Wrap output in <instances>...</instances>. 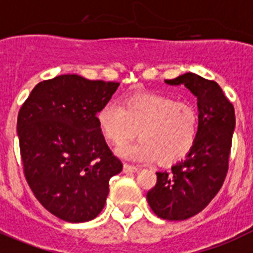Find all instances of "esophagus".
Wrapping results in <instances>:
<instances>
[{"mask_svg":"<svg viewBox=\"0 0 253 253\" xmlns=\"http://www.w3.org/2000/svg\"><path fill=\"white\" fill-rule=\"evenodd\" d=\"M139 171L137 167H133L131 165H123V172L125 173H135Z\"/></svg>","mask_w":253,"mask_h":253,"instance_id":"1","label":"esophagus"}]
</instances>
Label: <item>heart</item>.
I'll return each instance as SVG.
<instances>
[{
    "label": "heart",
    "instance_id": "obj_1",
    "mask_svg": "<svg viewBox=\"0 0 253 253\" xmlns=\"http://www.w3.org/2000/svg\"><path fill=\"white\" fill-rule=\"evenodd\" d=\"M97 125L104 137L122 145L139 132L142 140L116 149L118 157L133 162L171 165L193 149L199 133V113L189 101H176L163 94H137L122 105L108 103L97 113Z\"/></svg>",
    "mask_w": 253,
    "mask_h": 253
}]
</instances>
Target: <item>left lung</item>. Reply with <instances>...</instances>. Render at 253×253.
<instances>
[{
  "label": "left lung",
  "instance_id": "left-lung-1",
  "mask_svg": "<svg viewBox=\"0 0 253 253\" xmlns=\"http://www.w3.org/2000/svg\"><path fill=\"white\" fill-rule=\"evenodd\" d=\"M165 82L171 86L184 84L197 97L199 133L184 161L173 165L169 172H157V184L146 199L158 217L181 221L202 211L224 184L235 113L215 81L185 73Z\"/></svg>",
  "mask_w": 253,
  "mask_h": 253
}]
</instances>
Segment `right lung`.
<instances>
[{
	"mask_svg": "<svg viewBox=\"0 0 253 253\" xmlns=\"http://www.w3.org/2000/svg\"><path fill=\"white\" fill-rule=\"evenodd\" d=\"M120 84L63 74L32 90L18 116L24 175L44 209L68 222H86L104 209L109 180L122 171L96 114Z\"/></svg>",
	"mask_w": 253,
	"mask_h": 253,
	"instance_id": "1",
	"label": "right lung"
}]
</instances>
